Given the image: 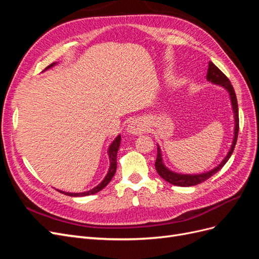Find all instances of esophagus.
I'll return each mask as SVG.
<instances>
[{"instance_id": "1", "label": "esophagus", "mask_w": 259, "mask_h": 259, "mask_svg": "<svg viewBox=\"0 0 259 259\" xmlns=\"http://www.w3.org/2000/svg\"><path fill=\"white\" fill-rule=\"evenodd\" d=\"M146 131V124L142 119H132L127 126V132L131 136H139Z\"/></svg>"}]
</instances>
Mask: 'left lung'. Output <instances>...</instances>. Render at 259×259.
Instances as JSON below:
<instances>
[{"instance_id": "1", "label": "left lung", "mask_w": 259, "mask_h": 259, "mask_svg": "<svg viewBox=\"0 0 259 259\" xmlns=\"http://www.w3.org/2000/svg\"><path fill=\"white\" fill-rule=\"evenodd\" d=\"M206 80L210 81L213 85H218L220 87H223L225 90L227 91L229 95L230 99V104L232 108V113H233V120H235V127H233V138L229 151L227 155L225 156L224 159L221 161L220 164H218L215 168L201 172V173H180V172H175L171 169H169L163 162V157H162V152L159 144H157V159L155 162L156 166V171L158 174L160 175V178H162L164 181L172 185H177V186H182V187H188V186H195L197 184H200L207 179H210L211 177L215 173H218L223 166L226 164L230 156L233 153V149H235L236 143H237V139H238V132H239V111H238V102H237V97L235 89L231 86L230 80L226 77L225 75L218 66H216L213 62H208V68H207V73H206Z\"/></svg>"}]
</instances>
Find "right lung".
<instances>
[{
  "label": "right lung",
  "mask_w": 259,
  "mask_h": 259,
  "mask_svg": "<svg viewBox=\"0 0 259 259\" xmlns=\"http://www.w3.org/2000/svg\"><path fill=\"white\" fill-rule=\"evenodd\" d=\"M57 63L58 62H54L53 64L48 65L43 72H45V71H47L49 69H52L53 66H55ZM120 142H121V137H120V135H118L117 137L114 139V141L110 144V146H108L107 155H108V159H110V166H108V171H107V173L105 175V178L103 179V181L101 183H100V184H98L94 188H91L90 190L84 191V193H69V191H63V190H60V189H57V190L60 191L61 194H64V195L70 196V197L89 196V195L97 194V193H99L100 190H102L108 184V183L112 181L114 174L116 172V169H117V153H118V149H119V146H120Z\"/></svg>",
  "instance_id": "obj_1"
}]
</instances>
